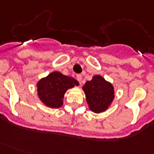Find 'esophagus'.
I'll return each mask as SVG.
<instances>
[{
	"label": "esophagus",
	"mask_w": 154,
	"mask_h": 154,
	"mask_svg": "<svg viewBox=\"0 0 154 154\" xmlns=\"http://www.w3.org/2000/svg\"><path fill=\"white\" fill-rule=\"evenodd\" d=\"M77 81L80 82L81 81H82V74H77Z\"/></svg>",
	"instance_id": "34e87169"
}]
</instances>
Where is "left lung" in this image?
<instances>
[{
    "mask_svg": "<svg viewBox=\"0 0 154 154\" xmlns=\"http://www.w3.org/2000/svg\"><path fill=\"white\" fill-rule=\"evenodd\" d=\"M90 109L94 112H104L114 98L113 86L99 75L86 82L83 86Z\"/></svg>",
    "mask_w": 154,
    "mask_h": 154,
    "instance_id": "8db88e82",
    "label": "left lung"
}]
</instances>
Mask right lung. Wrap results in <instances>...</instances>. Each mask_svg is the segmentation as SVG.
<instances>
[{
    "mask_svg": "<svg viewBox=\"0 0 154 154\" xmlns=\"http://www.w3.org/2000/svg\"><path fill=\"white\" fill-rule=\"evenodd\" d=\"M78 82L72 77L53 72L37 83V92L40 100L51 108H60L63 104V98L66 91Z\"/></svg>",
    "mask_w": 154,
    "mask_h": 154,
    "instance_id": "add662e5",
    "label": "right lung"
}]
</instances>
